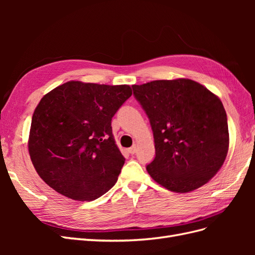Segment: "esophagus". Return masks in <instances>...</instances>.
<instances>
[{"label": "esophagus", "instance_id": "obj_1", "mask_svg": "<svg viewBox=\"0 0 255 255\" xmlns=\"http://www.w3.org/2000/svg\"><path fill=\"white\" fill-rule=\"evenodd\" d=\"M128 153H130V154H135L136 153V144L130 146V148L128 149Z\"/></svg>", "mask_w": 255, "mask_h": 255}]
</instances>
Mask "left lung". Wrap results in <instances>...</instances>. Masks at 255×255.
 Wrapping results in <instances>:
<instances>
[{"label": "left lung", "instance_id": "1", "mask_svg": "<svg viewBox=\"0 0 255 255\" xmlns=\"http://www.w3.org/2000/svg\"><path fill=\"white\" fill-rule=\"evenodd\" d=\"M132 88L148 116L155 143V157L146 171L174 192L203 186L218 172L229 150L227 113L220 99L188 79Z\"/></svg>", "mask_w": 255, "mask_h": 255}]
</instances>
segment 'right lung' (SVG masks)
I'll list each match as a JSON object with an SVG mask.
<instances>
[{
    "instance_id": "1",
    "label": "right lung",
    "mask_w": 255,
    "mask_h": 255,
    "mask_svg": "<svg viewBox=\"0 0 255 255\" xmlns=\"http://www.w3.org/2000/svg\"><path fill=\"white\" fill-rule=\"evenodd\" d=\"M130 96L128 85L70 81L40 100L28 152L50 187L67 198L94 201L114 186L126 158L115 143L112 118Z\"/></svg>"
}]
</instances>
